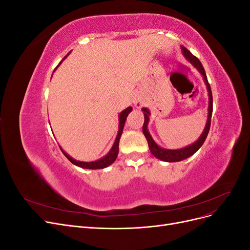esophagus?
I'll use <instances>...</instances> for the list:
<instances>
[{
  "mask_svg": "<svg viewBox=\"0 0 250 250\" xmlns=\"http://www.w3.org/2000/svg\"><path fill=\"white\" fill-rule=\"evenodd\" d=\"M133 104H134V106H137L138 108H141L143 106V102L141 99H139V98H135V99L133 100Z\"/></svg>",
  "mask_w": 250,
  "mask_h": 250,
  "instance_id": "obj_1",
  "label": "esophagus"
}]
</instances>
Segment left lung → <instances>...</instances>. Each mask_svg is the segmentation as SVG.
Masks as SVG:
<instances>
[{"label":"left lung","instance_id":"1","mask_svg":"<svg viewBox=\"0 0 250 250\" xmlns=\"http://www.w3.org/2000/svg\"><path fill=\"white\" fill-rule=\"evenodd\" d=\"M184 52V55L187 57L188 60H190V62H192V64L197 69L201 75L203 76L204 82H206L208 90V97H209V103H208V122L206 125V128H204V130L202 132V134L200 135V138L198 139L197 142H195L192 145L188 146L186 148L183 149H177V150H168V149H163L161 147H158L155 142L151 138V135L147 129V125L149 122V115L150 112L147 108H142V110L144 111V117H145V122H144L143 125V133L145 135L147 142H148V146L149 149L151 151V153H152L156 158L164 162H169V163H173V162H180V161H184L186 158L190 157L191 155H193L196 151H197L202 145L204 141H206L208 131H209V127H210V120H211V113H213V95H211V89L209 86V83L208 81L207 78V74L206 71H204L203 66L201 64V62H199V59L194 56L192 53L188 51L187 48L185 47H181Z\"/></svg>","mask_w":250,"mask_h":250}]
</instances>
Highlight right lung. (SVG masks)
<instances>
[{"instance_id": "1", "label": "right lung", "mask_w": 250, "mask_h": 250, "mask_svg": "<svg viewBox=\"0 0 250 250\" xmlns=\"http://www.w3.org/2000/svg\"><path fill=\"white\" fill-rule=\"evenodd\" d=\"M131 110H132V107H128V108H126L125 110H123L122 112L120 113V116H119V120H120V122H119V132H118V135H117V139L115 141V144H113L112 148L110 149V151L108 152V154L105 155L104 157H102L101 160H98L96 162H90V163L75 161L74 158H72L70 155H67L64 152V151L59 147L60 150L62 151V153L65 155V157L67 158V160H69L72 164L78 166V167H80V168H84V169H103V168L108 167L109 165H111L113 162L116 161V158L118 156V153H119V141H120V138H121V134H122V132H123V128H124L126 118L128 116V113H129Z\"/></svg>"}]
</instances>
